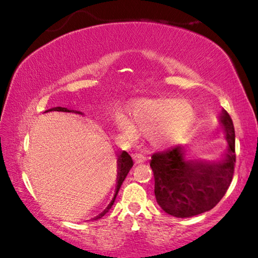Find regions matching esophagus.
<instances>
[{
	"instance_id": "obj_1",
	"label": "esophagus",
	"mask_w": 258,
	"mask_h": 258,
	"mask_svg": "<svg viewBox=\"0 0 258 258\" xmlns=\"http://www.w3.org/2000/svg\"><path fill=\"white\" fill-rule=\"evenodd\" d=\"M133 158H134V161H135L136 164L143 163V162L147 161V157L144 156V155H142V154H135L133 156Z\"/></svg>"
}]
</instances>
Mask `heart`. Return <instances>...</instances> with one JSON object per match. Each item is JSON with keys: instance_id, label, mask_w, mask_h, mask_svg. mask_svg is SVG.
<instances>
[{"instance_id": "obj_1", "label": "heart", "mask_w": 258, "mask_h": 258, "mask_svg": "<svg viewBox=\"0 0 258 258\" xmlns=\"http://www.w3.org/2000/svg\"><path fill=\"white\" fill-rule=\"evenodd\" d=\"M196 111L188 101L176 98L137 101L132 108V123L124 116L116 118L118 128L130 139L136 133L150 135L157 147H167L176 142L191 128Z\"/></svg>"}]
</instances>
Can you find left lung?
Wrapping results in <instances>:
<instances>
[{"instance_id":"obj_1","label":"left lung","mask_w":258,"mask_h":258,"mask_svg":"<svg viewBox=\"0 0 258 258\" xmlns=\"http://www.w3.org/2000/svg\"><path fill=\"white\" fill-rule=\"evenodd\" d=\"M220 121L228 149L223 160L217 163L188 160L184 157V148L179 146L151 156L155 197L158 206L171 216L184 218L206 213L227 192L236 162L235 129L225 110H222Z\"/></svg>"}]
</instances>
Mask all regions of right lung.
Segmentation results:
<instances>
[{"label":"right lung","mask_w":258,"mask_h":258,"mask_svg":"<svg viewBox=\"0 0 258 258\" xmlns=\"http://www.w3.org/2000/svg\"><path fill=\"white\" fill-rule=\"evenodd\" d=\"M63 111V112H76V114H82L81 111H76V110H69V109L67 108H62V107H56V108H51V109H48L47 111ZM134 165V162H133V158L130 157V155L126 153V151L123 150L121 154H119L118 156V160H117V168H118V171H117V185H116V190H115V195H114V199L111 200V202L108 204V207L105 208V209L102 211V213L98 215V216L94 217V220H98V218L103 217L105 214L108 213L109 210H110V208L112 207V204L115 202V199L116 196H117L118 194V190L121 188L123 181H124L126 175H128V172L132 167Z\"/></svg>","instance_id":"right-lung-1"}]
</instances>
